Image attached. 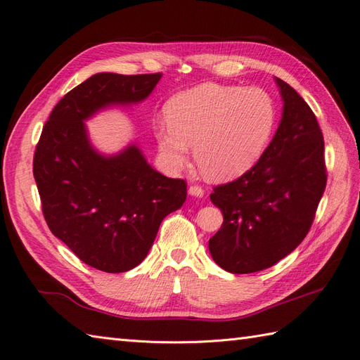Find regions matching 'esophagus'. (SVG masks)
<instances>
[{
    "label": "esophagus",
    "instance_id": "1",
    "mask_svg": "<svg viewBox=\"0 0 360 360\" xmlns=\"http://www.w3.org/2000/svg\"><path fill=\"white\" fill-rule=\"evenodd\" d=\"M188 192H189V195H192V197H197V198H202L204 197L202 188L201 186H195V184L188 189Z\"/></svg>",
    "mask_w": 360,
    "mask_h": 360
}]
</instances>
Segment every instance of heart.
Segmentation results:
<instances>
[{"label":"heart","instance_id":"b5f03b06","mask_svg":"<svg viewBox=\"0 0 360 360\" xmlns=\"http://www.w3.org/2000/svg\"><path fill=\"white\" fill-rule=\"evenodd\" d=\"M167 120L155 126L165 165L171 171L186 167L193 146L204 176L225 181L242 176L263 156L274 135L276 110L259 89L201 84L172 97Z\"/></svg>","mask_w":360,"mask_h":360}]
</instances>
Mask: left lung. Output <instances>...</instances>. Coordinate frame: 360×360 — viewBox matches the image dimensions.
Wrapping results in <instances>:
<instances>
[{"instance_id":"8db88e82","label":"left lung","mask_w":360,"mask_h":360,"mask_svg":"<svg viewBox=\"0 0 360 360\" xmlns=\"http://www.w3.org/2000/svg\"><path fill=\"white\" fill-rule=\"evenodd\" d=\"M275 82L284 108L274 139L252 168L210 195L224 224L209 249L230 274H254L291 254L309 231L328 180L317 118L292 86Z\"/></svg>"}]
</instances>
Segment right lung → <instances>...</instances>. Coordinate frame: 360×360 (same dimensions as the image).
Returning a JSON list of instances; mask_svg holds the SVG:
<instances>
[{
  "label": "right lung",
  "instance_id": "add662e5",
  "mask_svg": "<svg viewBox=\"0 0 360 360\" xmlns=\"http://www.w3.org/2000/svg\"><path fill=\"white\" fill-rule=\"evenodd\" d=\"M162 73H96L53 108L32 172L49 230L85 264L108 274L136 267L163 217L186 200V181L151 168L136 144L102 155L85 120L111 106L146 101Z\"/></svg>",
  "mask_w": 360,
  "mask_h": 360
}]
</instances>
